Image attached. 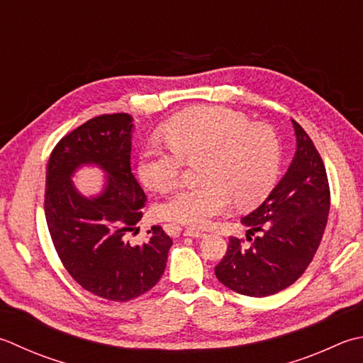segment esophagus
Wrapping results in <instances>:
<instances>
[{
    "mask_svg": "<svg viewBox=\"0 0 363 363\" xmlns=\"http://www.w3.org/2000/svg\"><path fill=\"white\" fill-rule=\"evenodd\" d=\"M184 236H189V238H204V233L200 230H195V228H187L184 231Z\"/></svg>",
    "mask_w": 363,
    "mask_h": 363,
    "instance_id": "1",
    "label": "esophagus"
}]
</instances>
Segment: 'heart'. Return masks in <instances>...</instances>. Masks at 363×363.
I'll return each instance as SVG.
<instances>
[{"mask_svg": "<svg viewBox=\"0 0 363 363\" xmlns=\"http://www.w3.org/2000/svg\"><path fill=\"white\" fill-rule=\"evenodd\" d=\"M167 146L149 145L140 155L138 173L147 187L173 190L184 160L203 157L204 182L184 187L162 206V216L201 228L239 206L261 201L275 186L280 143L266 124L250 123L244 113L226 106H195L177 113L162 127Z\"/></svg>", "mask_w": 363, "mask_h": 363, "instance_id": "obj_1", "label": "heart"}]
</instances>
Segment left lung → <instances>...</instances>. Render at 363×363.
I'll use <instances>...</instances> for the list:
<instances>
[{
  "mask_svg": "<svg viewBox=\"0 0 363 363\" xmlns=\"http://www.w3.org/2000/svg\"><path fill=\"white\" fill-rule=\"evenodd\" d=\"M293 127L297 147L288 172L240 220L250 245L231 236L216 266L218 281L239 294L266 297L293 285L313 259L328 225L330 190L323 159L294 119Z\"/></svg>",
  "mask_w": 363,
  "mask_h": 363,
  "instance_id": "left-lung-1",
  "label": "left lung"
}]
</instances>
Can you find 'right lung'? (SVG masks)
<instances>
[{"mask_svg": "<svg viewBox=\"0 0 363 363\" xmlns=\"http://www.w3.org/2000/svg\"><path fill=\"white\" fill-rule=\"evenodd\" d=\"M133 118L102 115L67 133L55 146L45 176V218L56 253L70 277L106 301L127 302L147 293L165 272L172 238L152 226L145 244L132 245L146 203L130 168ZM83 164L106 172V189L84 197L72 182Z\"/></svg>", "mask_w": 363, "mask_h": 363, "instance_id": "add662e5", "label": "right lung"}]
</instances>
